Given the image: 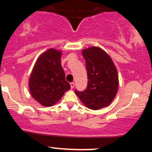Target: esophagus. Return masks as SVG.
Here are the masks:
<instances>
[{"instance_id": "34e87169", "label": "esophagus", "mask_w": 152, "mask_h": 152, "mask_svg": "<svg viewBox=\"0 0 152 152\" xmlns=\"http://www.w3.org/2000/svg\"><path fill=\"white\" fill-rule=\"evenodd\" d=\"M70 85H71V88H74V87L75 86L74 82H71V83H70Z\"/></svg>"}]
</instances>
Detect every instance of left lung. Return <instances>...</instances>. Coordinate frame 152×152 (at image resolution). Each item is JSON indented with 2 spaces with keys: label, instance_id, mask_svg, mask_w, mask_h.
Returning a JSON list of instances; mask_svg holds the SVG:
<instances>
[{
  "label": "left lung",
  "instance_id": "obj_1",
  "mask_svg": "<svg viewBox=\"0 0 152 152\" xmlns=\"http://www.w3.org/2000/svg\"><path fill=\"white\" fill-rule=\"evenodd\" d=\"M86 60L88 85L83 91L75 90L81 102L88 109L99 110L109 106L118 88L117 69L105 50L92 46L82 50Z\"/></svg>",
  "mask_w": 152,
  "mask_h": 152
}]
</instances>
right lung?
Instances as JSON below:
<instances>
[{
  "label": "right lung",
  "instance_id": "right-lung-1",
  "mask_svg": "<svg viewBox=\"0 0 152 152\" xmlns=\"http://www.w3.org/2000/svg\"><path fill=\"white\" fill-rule=\"evenodd\" d=\"M61 50L49 48L38 56L31 71V95L43 106H53L71 88L61 64Z\"/></svg>",
  "mask_w": 152,
  "mask_h": 152
}]
</instances>
